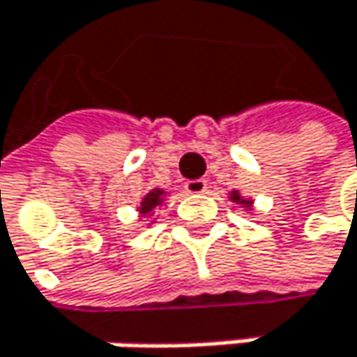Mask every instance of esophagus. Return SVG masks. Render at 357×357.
<instances>
[{"instance_id":"1","label":"esophagus","mask_w":357,"mask_h":357,"mask_svg":"<svg viewBox=\"0 0 357 357\" xmlns=\"http://www.w3.org/2000/svg\"><path fill=\"white\" fill-rule=\"evenodd\" d=\"M184 188L188 195H203L205 190H208V180H203V177H199V180H188L184 184Z\"/></svg>"}]
</instances>
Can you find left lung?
<instances>
[{"label": "left lung", "mask_w": 357, "mask_h": 357, "mask_svg": "<svg viewBox=\"0 0 357 357\" xmlns=\"http://www.w3.org/2000/svg\"><path fill=\"white\" fill-rule=\"evenodd\" d=\"M231 199H233V201H240L242 205H246V208H248V205H250V201L242 199V197H240V192H236V190H233V192H231Z\"/></svg>", "instance_id": "1"}]
</instances>
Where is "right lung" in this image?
<instances>
[{
	"label": "right lung",
	"instance_id": "add662e5",
	"mask_svg": "<svg viewBox=\"0 0 357 357\" xmlns=\"http://www.w3.org/2000/svg\"><path fill=\"white\" fill-rule=\"evenodd\" d=\"M160 201H162V190L154 188L152 192H147V195L143 197L139 212H141V214H149V212H152V210L156 208V205H158Z\"/></svg>",
	"mask_w": 357,
	"mask_h": 357
}]
</instances>
